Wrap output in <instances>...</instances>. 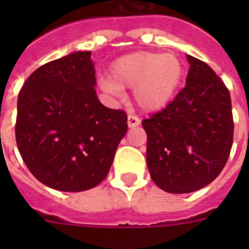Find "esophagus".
<instances>
[{
    "mask_svg": "<svg viewBox=\"0 0 249 249\" xmlns=\"http://www.w3.org/2000/svg\"><path fill=\"white\" fill-rule=\"evenodd\" d=\"M141 124L140 117L136 115H128V126L129 128H136Z\"/></svg>",
    "mask_w": 249,
    "mask_h": 249,
    "instance_id": "obj_1",
    "label": "esophagus"
}]
</instances>
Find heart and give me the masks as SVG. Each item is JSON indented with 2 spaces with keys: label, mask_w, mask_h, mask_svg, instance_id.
<instances>
[{
  "label": "heart",
  "mask_w": 249,
  "mask_h": 249,
  "mask_svg": "<svg viewBox=\"0 0 249 249\" xmlns=\"http://www.w3.org/2000/svg\"><path fill=\"white\" fill-rule=\"evenodd\" d=\"M182 64L170 53L137 52L116 59L109 80H102L103 91L121 97L123 89L134 88V101L146 112L164 108L173 98L182 79Z\"/></svg>",
  "instance_id": "heart-1"
}]
</instances>
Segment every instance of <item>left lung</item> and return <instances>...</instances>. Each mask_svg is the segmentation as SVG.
Instances as JSON below:
<instances>
[{
	"instance_id": "1",
	"label": "left lung",
	"mask_w": 249,
	"mask_h": 249,
	"mask_svg": "<svg viewBox=\"0 0 249 249\" xmlns=\"http://www.w3.org/2000/svg\"><path fill=\"white\" fill-rule=\"evenodd\" d=\"M185 88L159 112L142 121L152 181L170 194L196 191L216 179L232 146L231 98L203 60L187 55Z\"/></svg>"
}]
</instances>
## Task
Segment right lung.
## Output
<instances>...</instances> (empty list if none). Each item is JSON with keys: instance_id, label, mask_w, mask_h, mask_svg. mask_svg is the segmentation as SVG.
Listing matches in <instances>:
<instances>
[{"instance_id": "right-lung-1", "label": "right lung", "mask_w": 249, "mask_h": 249, "mask_svg": "<svg viewBox=\"0 0 249 249\" xmlns=\"http://www.w3.org/2000/svg\"><path fill=\"white\" fill-rule=\"evenodd\" d=\"M90 55L76 52L41 66L18 95L21 159L38 181L59 191L99 185L128 130L126 113L98 99Z\"/></svg>"}]
</instances>
